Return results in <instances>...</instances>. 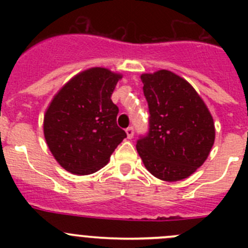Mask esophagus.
Instances as JSON below:
<instances>
[{"label": "esophagus", "instance_id": "34e87169", "mask_svg": "<svg viewBox=\"0 0 248 248\" xmlns=\"http://www.w3.org/2000/svg\"><path fill=\"white\" fill-rule=\"evenodd\" d=\"M126 133H127V138H128V139L133 138V136H134L133 127H128V128L126 129Z\"/></svg>", "mask_w": 248, "mask_h": 248}]
</instances>
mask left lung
I'll use <instances>...</instances> for the list:
<instances>
[{"label": "left lung", "instance_id": "left-lung-1", "mask_svg": "<svg viewBox=\"0 0 248 248\" xmlns=\"http://www.w3.org/2000/svg\"><path fill=\"white\" fill-rule=\"evenodd\" d=\"M149 106V133L137 141L145 168L174 182L191 176L206 161L215 141L214 119L184 78L161 69L141 74Z\"/></svg>", "mask_w": 248, "mask_h": 248}]
</instances>
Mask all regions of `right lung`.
I'll use <instances>...</instances> for the list:
<instances>
[{"label":"right lung","instance_id":"1","mask_svg":"<svg viewBox=\"0 0 248 248\" xmlns=\"http://www.w3.org/2000/svg\"><path fill=\"white\" fill-rule=\"evenodd\" d=\"M121 74L101 67L72 78L55 94L44 115V137L60 166L76 175L103 168L127 137L116 124L111 94Z\"/></svg>","mask_w":248,"mask_h":248}]
</instances>
